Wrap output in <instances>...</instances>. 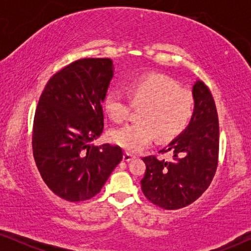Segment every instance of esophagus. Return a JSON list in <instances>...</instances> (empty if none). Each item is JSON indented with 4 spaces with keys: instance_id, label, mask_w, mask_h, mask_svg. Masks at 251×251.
Returning a JSON list of instances; mask_svg holds the SVG:
<instances>
[{
    "instance_id": "esophagus-1",
    "label": "esophagus",
    "mask_w": 251,
    "mask_h": 251,
    "mask_svg": "<svg viewBox=\"0 0 251 251\" xmlns=\"http://www.w3.org/2000/svg\"><path fill=\"white\" fill-rule=\"evenodd\" d=\"M133 158H134V155L128 153V152H126V153L124 154V160H125V162H129V160H132Z\"/></svg>"
}]
</instances>
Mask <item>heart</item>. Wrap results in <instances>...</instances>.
I'll list each match as a JSON object with an SVG mask.
<instances>
[{
    "instance_id": "obj_1",
    "label": "heart",
    "mask_w": 251,
    "mask_h": 251,
    "mask_svg": "<svg viewBox=\"0 0 251 251\" xmlns=\"http://www.w3.org/2000/svg\"><path fill=\"white\" fill-rule=\"evenodd\" d=\"M105 109L114 122H125L134 106L144 107L138 123L116 128L111 140L125 151L137 153L149 146L155 137L170 140L184 131L191 122L195 99L188 89L159 74L135 79L129 94L120 88H111L105 97Z\"/></svg>"
}]
</instances>
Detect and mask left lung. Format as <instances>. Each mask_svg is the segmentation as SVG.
<instances>
[{
  "label": "left lung",
  "instance_id": "8db88e82",
  "mask_svg": "<svg viewBox=\"0 0 251 251\" xmlns=\"http://www.w3.org/2000/svg\"><path fill=\"white\" fill-rule=\"evenodd\" d=\"M195 111L189 126L160 153L174 160L144 157L145 176L140 183L145 197L165 210L185 208L209 188L218 165L220 125L211 92L198 80L192 88Z\"/></svg>",
  "mask_w": 251,
  "mask_h": 251
}]
</instances>
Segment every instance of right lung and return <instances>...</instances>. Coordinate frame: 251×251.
<instances>
[{
    "mask_svg": "<svg viewBox=\"0 0 251 251\" xmlns=\"http://www.w3.org/2000/svg\"><path fill=\"white\" fill-rule=\"evenodd\" d=\"M112 77L111 59H80L54 74L40 97L34 159L43 181L62 200H91L122 162L119 146L89 144L103 131L102 105Z\"/></svg>",
    "mask_w": 251,
    "mask_h": 251,
    "instance_id": "right-lung-1",
    "label": "right lung"
}]
</instances>
